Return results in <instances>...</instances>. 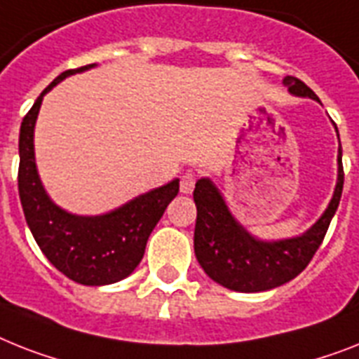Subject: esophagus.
Here are the masks:
<instances>
[{
	"label": "esophagus",
	"mask_w": 359,
	"mask_h": 359,
	"mask_svg": "<svg viewBox=\"0 0 359 359\" xmlns=\"http://www.w3.org/2000/svg\"><path fill=\"white\" fill-rule=\"evenodd\" d=\"M194 185H196V174L191 172V170L183 174L182 182H180V191H182V194H192Z\"/></svg>",
	"instance_id": "34e87169"
}]
</instances>
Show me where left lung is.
<instances>
[{
    "instance_id": "obj_1",
    "label": "left lung",
    "mask_w": 359,
    "mask_h": 359,
    "mask_svg": "<svg viewBox=\"0 0 359 359\" xmlns=\"http://www.w3.org/2000/svg\"><path fill=\"white\" fill-rule=\"evenodd\" d=\"M290 95L319 100L303 80L284 76ZM336 128V124H334ZM337 133V128H336ZM339 141V133H337ZM343 150L337 147V180L334 194L313 226L290 238L264 240L251 235L235 218L222 191L211 177H201L194 189L198 216L194 227V253L209 279L224 288L242 293L273 290L290 283L312 260L327 235L343 192Z\"/></svg>"
}]
</instances>
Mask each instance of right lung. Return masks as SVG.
Listing matches in <instances>:
<instances>
[{"label": "right lung", "mask_w": 359, "mask_h": 359, "mask_svg": "<svg viewBox=\"0 0 359 359\" xmlns=\"http://www.w3.org/2000/svg\"><path fill=\"white\" fill-rule=\"evenodd\" d=\"M97 64L64 71L41 91L20 128L18 191L32 236L58 271L84 286H106L133 273L144 255L148 236L180 192V180L143 192L102 215H75L62 209L41 183L34 154V126L41 100L56 84Z\"/></svg>", "instance_id": "obj_1"}]
</instances>
